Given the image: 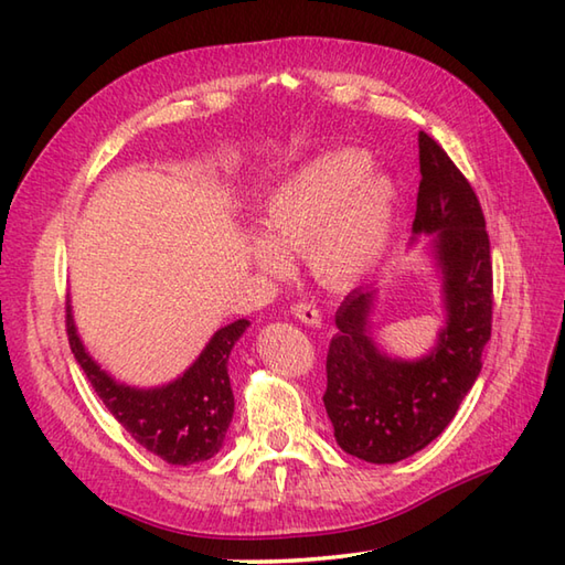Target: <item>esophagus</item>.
Listing matches in <instances>:
<instances>
[{
    "label": "esophagus",
    "instance_id": "1",
    "mask_svg": "<svg viewBox=\"0 0 565 565\" xmlns=\"http://www.w3.org/2000/svg\"><path fill=\"white\" fill-rule=\"evenodd\" d=\"M294 316L301 320V322H306V326H310V328H318L320 322H322V316H320V310L313 306V303H306V301H301V303H294Z\"/></svg>",
    "mask_w": 565,
    "mask_h": 565
}]
</instances>
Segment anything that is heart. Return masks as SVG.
<instances>
[{
  "instance_id": "b5f03b06",
  "label": "heart",
  "mask_w": 565,
  "mask_h": 565,
  "mask_svg": "<svg viewBox=\"0 0 565 565\" xmlns=\"http://www.w3.org/2000/svg\"><path fill=\"white\" fill-rule=\"evenodd\" d=\"M398 189L371 172V158L344 148L298 167L264 203L267 237L249 239V257L262 271L284 276L289 257L306 255L322 284L350 286L386 255Z\"/></svg>"
}]
</instances>
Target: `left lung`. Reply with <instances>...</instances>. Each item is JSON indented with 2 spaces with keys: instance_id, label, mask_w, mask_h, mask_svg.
<instances>
[{
  "instance_id": "8db88e82",
  "label": "left lung",
  "mask_w": 565,
  "mask_h": 565,
  "mask_svg": "<svg viewBox=\"0 0 565 565\" xmlns=\"http://www.w3.org/2000/svg\"><path fill=\"white\" fill-rule=\"evenodd\" d=\"M419 189L413 233H437L447 328L419 362H398L369 338L374 291L356 289L334 316L322 395L334 439L369 463H395L425 449L459 411L481 374L493 328V259L481 201L435 138L419 130Z\"/></svg>"
}]
</instances>
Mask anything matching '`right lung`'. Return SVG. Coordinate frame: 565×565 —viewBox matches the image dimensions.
<instances>
[{"instance_id": "right-lung-1", "label": "right lung", "mask_w": 565, "mask_h": 565, "mask_svg": "<svg viewBox=\"0 0 565 565\" xmlns=\"http://www.w3.org/2000/svg\"><path fill=\"white\" fill-rule=\"evenodd\" d=\"M65 328L70 350L84 376L140 447L174 466L209 461L218 454L235 407L227 356L249 328L247 320L221 328L182 379L152 391L121 386L97 366L77 338L70 306L65 308Z\"/></svg>"}]
</instances>
